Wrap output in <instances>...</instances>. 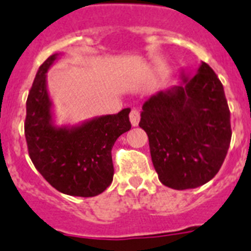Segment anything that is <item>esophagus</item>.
<instances>
[{"label": "esophagus", "instance_id": "1", "mask_svg": "<svg viewBox=\"0 0 251 251\" xmlns=\"http://www.w3.org/2000/svg\"><path fill=\"white\" fill-rule=\"evenodd\" d=\"M139 121H140V112L138 110H132L130 112V123L132 126H138Z\"/></svg>", "mask_w": 251, "mask_h": 251}]
</instances>
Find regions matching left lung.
Returning <instances> with one entry per match:
<instances>
[{
  "instance_id": "8db88e82",
  "label": "left lung",
  "mask_w": 251,
  "mask_h": 251,
  "mask_svg": "<svg viewBox=\"0 0 251 251\" xmlns=\"http://www.w3.org/2000/svg\"><path fill=\"white\" fill-rule=\"evenodd\" d=\"M180 83L144 102L139 126L149 138L159 180L173 189L210 182L231 141L230 110L224 86L204 62L195 75L184 69Z\"/></svg>"
}]
</instances>
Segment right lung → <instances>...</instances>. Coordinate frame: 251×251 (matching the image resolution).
Returning <instances> with one entry per match:
<instances>
[{"mask_svg": "<svg viewBox=\"0 0 251 251\" xmlns=\"http://www.w3.org/2000/svg\"><path fill=\"white\" fill-rule=\"evenodd\" d=\"M58 58L59 54H53L40 65L27 96L25 138L29 155L39 173L56 191L93 197L112 182L111 150L120 135L131 128L130 108L78 125H56L47 73Z\"/></svg>", "mask_w": 251, "mask_h": 251, "instance_id": "add662e5", "label": "right lung"}]
</instances>
